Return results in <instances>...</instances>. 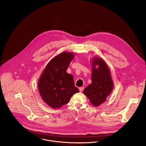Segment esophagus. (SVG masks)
<instances>
[{
    "label": "esophagus",
    "instance_id": "34e87169",
    "mask_svg": "<svg viewBox=\"0 0 146 146\" xmlns=\"http://www.w3.org/2000/svg\"><path fill=\"white\" fill-rule=\"evenodd\" d=\"M79 90H80V92H82V91H84V88H82V87L80 88H79Z\"/></svg>",
    "mask_w": 146,
    "mask_h": 146
}]
</instances>
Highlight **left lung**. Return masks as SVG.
<instances>
[{
  "instance_id": "1",
  "label": "left lung",
  "mask_w": 146,
  "mask_h": 146,
  "mask_svg": "<svg viewBox=\"0 0 146 146\" xmlns=\"http://www.w3.org/2000/svg\"><path fill=\"white\" fill-rule=\"evenodd\" d=\"M96 65H98V68H96ZM92 68V83L84 89V93L91 104L97 107L106 101L107 96L112 91L113 83L110 69L103 60L98 58H94Z\"/></svg>"
}]
</instances>
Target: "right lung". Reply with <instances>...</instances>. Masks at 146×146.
Here are the masks:
<instances>
[{
  "instance_id": "obj_1",
  "label": "right lung",
  "mask_w": 146,
  "mask_h": 146,
  "mask_svg": "<svg viewBox=\"0 0 146 146\" xmlns=\"http://www.w3.org/2000/svg\"><path fill=\"white\" fill-rule=\"evenodd\" d=\"M73 58L71 52L60 54L47 64L39 78V94L43 101L52 108L67 104L72 96L80 91L74 86L73 76L66 72Z\"/></svg>"
}]
</instances>
